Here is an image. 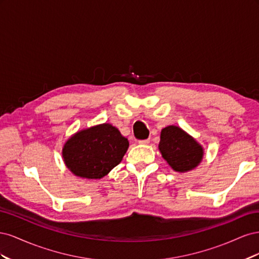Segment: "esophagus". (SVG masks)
I'll return each instance as SVG.
<instances>
[{
    "label": "esophagus",
    "mask_w": 259,
    "mask_h": 259,
    "mask_svg": "<svg viewBox=\"0 0 259 259\" xmlns=\"http://www.w3.org/2000/svg\"><path fill=\"white\" fill-rule=\"evenodd\" d=\"M149 142H150V139L148 138V139H144V140H139L138 143H139L140 145H147V144H149Z\"/></svg>",
    "instance_id": "esophagus-1"
}]
</instances>
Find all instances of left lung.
<instances>
[{"mask_svg": "<svg viewBox=\"0 0 259 259\" xmlns=\"http://www.w3.org/2000/svg\"><path fill=\"white\" fill-rule=\"evenodd\" d=\"M159 149L162 156L176 171H188L202 161L203 148L185 131L170 125L161 132Z\"/></svg>", "mask_w": 259, "mask_h": 259, "instance_id": "left-lung-1", "label": "left lung"}]
</instances>
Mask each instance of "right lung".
Masks as SVG:
<instances>
[{"instance_id": "add662e5", "label": "right lung", "mask_w": 259, "mask_h": 259, "mask_svg": "<svg viewBox=\"0 0 259 259\" xmlns=\"http://www.w3.org/2000/svg\"><path fill=\"white\" fill-rule=\"evenodd\" d=\"M127 148L119 130L105 123L77 132L65 144L62 158L74 175L98 179L122 161Z\"/></svg>"}]
</instances>
